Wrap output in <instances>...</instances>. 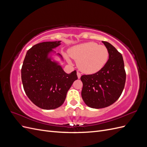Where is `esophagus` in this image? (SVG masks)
I'll return each mask as SVG.
<instances>
[{"mask_svg":"<svg viewBox=\"0 0 147 147\" xmlns=\"http://www.w3.org/2000/svg\"><path fill=\"white\" fill-rule=\"evenodd\" d=\"M77 76H78V78H80V77H81V74L79 72H77Z\"/></svg>","mask_w":147,"mask_h":147,"instance_id":"1","label":"esophagus"}]
</instances>
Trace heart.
Returning a JSON list of instances; mask_svg holds the SVG:
<instances>
[{
  "instance_id": "obj_1",
  "label": "heart",
  "mask_w": 147,
  "mask_h": 147,
  "mask_svg": "<svg viewBox=\"0 0 147 147\" xmlns=\"http://www.w3.org/2000/svg\"><path fill=\"white\" fill-rule=\"evenodd\" d=\"M69 55L77 62L78 69L83 73L98 72L107 63L109 51L104 45L95 42H87L71 48Z\"/></svg>"
}]
</instances>
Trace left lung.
<instances>
[{
  "instance_id": "8db88e82",
  "label": "left lung",
  "mask_w": 147,
  "mask_h": 147,
  "mask_svg": "<svg viewBox=\"0 0 147 147\" xmlns=\"http://www.w3.org/2000/svg\"><path fill=\"white\" fill-rule=\"evenodd\" d=\"M109 51V58L98 72L83 75L82 97L88 107L102 109L116 102L121 95L126 83V74L123 56L112 45L102 41Z\"/></svg>"
}]
</instances>
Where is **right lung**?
I'll list each match as a JSON object with an SVG mask.
<instances>
[{"label":"right lung","mask_w":147,"mask_h":147,"mask_svg":"<svg viewBox=\"0 0 147 147\" xmlns=\"http://www.w3.org/2000/svg\"><path fill=\"white\" fill-rule=\"evenodd\" d=\"M60 42H46L34 45L26 53L22 65L21 80L26 94L42 109H55L63 105L67 92L78 79L76 70L66 74L59 65L48 58V53Z\"/></svg>","instance_id":"obj_1"}]
</instances>
